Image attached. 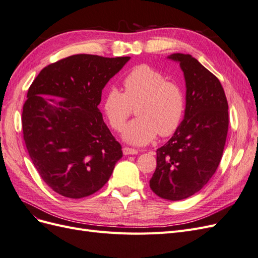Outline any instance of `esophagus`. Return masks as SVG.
<instances>
[{"label": "esophagus", "mask_w": 258, "mask_h": 258, "mask_svg": "<svg viewBox=\"0 0 258 258\" xmlns=\"http://www.w3.org/2000/svg\"><path fill=\"white\" fill-rule=\"evenodd\" d=\"M122 153L123 155H137L139 152L137 150H135V148H130V147H123L122 148Z\"/></svg>", "instance_id": "obj_1"}]
</instances>
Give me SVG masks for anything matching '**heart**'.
<instances>
[{"mask_svg":"<svg viewBox=\"0 0 258 258\" xmlns=\"http://www.w3.org/2000/svg\"><path fill=\"white\" fill-rule=\"evenodd\" d=\"M122 92L111 87L102 100V110L110 123L121 131L136 106L139 118L127 124L122 139L127 143L143 146L159 136L169 137L181 126L186 102L181 86L167 80L165 74L150 66L134 68L123 80Z\"/></svg>","mask_w":258,"mask_h":258,"instance_id":"obj_1","label":"heart"}]
</instances>
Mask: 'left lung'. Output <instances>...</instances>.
Masks as SVG:
<instances>
[{
	"label": "left lung",
	"instance_id": "8db88e82",
	"mask_svg": "<svg viewBox=\"0 0 258 258\" xmlns=\"http://www.w3.org/2000/svg\"><path fill=\"white\" fill-rule=\"evenodd\" d=\"M186 85L181 126L157 150L151 189L162 199H186L199 191L220 165L228 131V103L217 77L190 54L172 53Z\"/></svg>",
	"mask_w": 258,
	"mask_h": 258
}]
</instances>
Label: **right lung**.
Listing matches in <instances>:
<instances>
[{
  "label": "right lung",
  "mask_w": 258,
  "mask_h": 258,
  "mask_svg": "<svg viewBox=\"0 0 258 258\" xmlns=\"http://www.w3.org/2000/svg\"><path fill=\"white\" fill-rule=\"evenodd\" d=\"M129 60L74 54L45 67L30 86L23 140L38 174L61 196L95 194L122 157L98 105L107 82Z\"/></svg>",
  "instance_id": "obj_1"
}]
</instances>
